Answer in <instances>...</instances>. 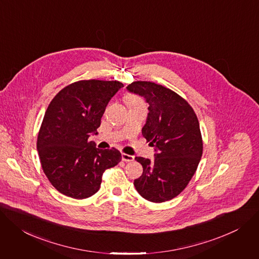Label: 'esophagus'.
Segmentation results:
<instances>
[{
	"instance_id": "obj_1",
	"label": "esophagus",
	"mask_w": 259,
	"mask_h": 259,
	"mask_svg": "<svg viewBox=\"0 0 259 259\" xmlns=\"http://www.w3.org/2000/svg\"><path fill=\"white\" fill-rule=\"evenodd\" d=\"M122 160L125 161V162H131V161L134 160V157L131 156V155H128V154L123 153V154H122Z\"/></svg>"
}]
</instances>
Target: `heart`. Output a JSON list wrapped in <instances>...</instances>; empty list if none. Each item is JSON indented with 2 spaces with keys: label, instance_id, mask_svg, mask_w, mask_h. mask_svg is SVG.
Returning <instances> with one entry per match:
<instances>
[{
  "label": "heart",
  "instance_id": "heart-1",
  "mask_svg": "<svg viewBox=\"0 0 259 259\" xmlns=\"http://www.w3.org/2000/svg\"><path fill=\"white\" fill-rule=\"evenodd\" d=\"M126 101H127L129 107H136V106H140V105H145L144 100L139 96L135 95V94H127Z\"/></svg>",
  "mask_w": 259,
  "mask_h": 259
}]
</instances>
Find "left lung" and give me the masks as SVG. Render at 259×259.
I'll list each match as a JSON object with an SVG mask.
<instances>
[{"label": "left lung", "mask_w": 259, "mask_h": 259, "mask_svg": "<svg viewBox=\"0 0 259 259\" xmlns=\"http://www.w3.org/2000/svg\"><path fill=\"white\" fill-rule=\"evenodd\" d=\"M129 92L149 103L143 136L155 147V159L135 160L144 172L134 181L137 192L152 202L178 196L194 176L202 155V137L197 116L179 94L151 81H133Z\"/></svg>", "instance_id": "left-lung-1"}]
</instances>
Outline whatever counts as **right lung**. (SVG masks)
Wrapping results in <instances>:
<instances>
[{
	"label": "right lung",
	"mask_w": 259,
	"mask_h": 259,
	"mask_svg": "<svg viewBox=\"0 0 259 259\" xmlns=\"http://www.w3.org/2000/svg\"><path fill=\"white\" fill-rule=\"evenodd\" d=\"M122 87L116 80H78L61 90L46 109L37 150L43 172L60 193L75 199L94 195L103 172L121 161L120 151L99 150L89 137Z\"/></svg>",
	"instance_id": "right-lung-1"
}]
</instances>
